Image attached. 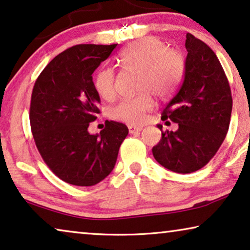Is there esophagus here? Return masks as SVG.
<instances>
[{
  "mask_svg": "<svg viewBox=\"0 0 250 250\" xmlns=\"http://www.w3.org/2000/svg\"><path fill=\"white\" fill-rule=\"evenodd\" d=\"M143 129L142 126H134V125H129L128 126V132L133 134V133H136V132H141Z\"/></svg>",
  "mask_w": 250,
  "mask_h": 250,
  "instance_id": "obj_1",
  "label": "esophagus"
}]
</instances>
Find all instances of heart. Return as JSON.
I'll use <instances>...</instances> for the list:
<instances>
[{"instance_id": "1", "label": "heart", "mask_w": 250, "mask_h": 250, "mask_svg": "<svg viewBox=\"0 0 250 250\" xmlns=\"http://www.w3.org/2000/svg\"><path fill=\"white\" fill-rule=\"evenodd\" d=\"M119 62L126 70L139 71V95L119 101L110 109L111 117L127 124H141L153 108L151 92L159 97L171 93L183 77L185 61L177 49L167 48L161 39L146 37L134 42L119 53ZM95 89L101 98L111 100L116 95V73L104 67L95 79Z\"/></svg>"}]
</instances>
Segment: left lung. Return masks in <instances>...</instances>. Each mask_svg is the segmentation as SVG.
I'll use <instances>...</instances> for the list:
<instances>
[{"instance_id": "1", "label": "left lung", "mask_w": 250, "mask_h": 250, "mask_svg": "<svg viewBox=\"0 0 250 250\" xmlns=\"http://www.w3.org/2000/svg\"><path fill=\"white\" fill-rule=\"evenodd\" d=\"M184 80L162 111V119L178 124L176 132H162L152 153L165 168L190 173L214 157L229 129L232 97L221 63L209 47L186 35Z\"/></svg>"}]
</instances>
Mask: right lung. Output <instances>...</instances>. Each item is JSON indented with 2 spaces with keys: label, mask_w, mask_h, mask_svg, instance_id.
<instances>
[{
  "label": "right lung",
  "mask_w": 250,
  "mask_h": 250,
  "mask_svg": "<svg viewBox=\"0 0 250 250\" xmlns=\"http://www.w3.org/2000/svg\"><path fill=\"white\" fill-rule=\"evenodd\" d=\"M117 44L77 45L47 64L35 82L30 126L46 165L65 183L93 186L113 171L119 146L128 134L125 124L106 121L99 134L90 123L100 113L92 73Z\"/></svg>",
  "instance_id": "obj_1"
}]
</instances>
